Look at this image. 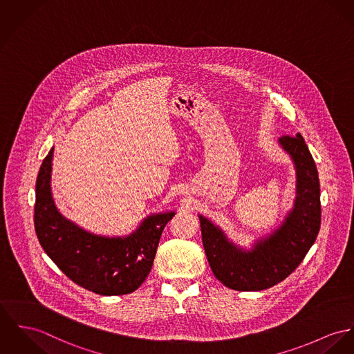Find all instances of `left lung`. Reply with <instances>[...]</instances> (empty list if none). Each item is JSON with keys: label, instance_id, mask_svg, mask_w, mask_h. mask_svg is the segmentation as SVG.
I'll return each instance as SVG.
<instances>
[{"label": "left lung", "instance_id": "obj_1", "mask_svg": "<svg viewBox=\"0 0 354 354\" xmlns=\"http://www.w3.org/2000/svg\"><path fill=\"white\" fill-rule=\"evenodd\" d=\"M277 142L292 160L297 185L292 207L270 233L243 246L209 218L198 216L212 271L236 291H261L284 280L303 261L321 227L318 169L304 138L297 133L280 137Z\"/></svg>", "mask_w": 354, "mask_h": 354}]
</instances>
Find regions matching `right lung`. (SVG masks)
Returning a JSON list of instances; mask_svg holds the SVG:
<instances>
[{
    "label": "right lung",
    "mask_w": 354,
    "mask_h": 354,
    "mask_svg": "<svg viewBox=\"0 0 354 354\" xmlns=\"http://www.w3.org/2000/svg\"><path fill=\"white\" fill-rule=\"evenodd\" d=\"M54 147L36 180L35 230L39 243L59 270L74 283L98 295L136 291L151 272L167 222L175 212L152 213L125 236H102L64 217L51 190Z\"/></svg>",
    "instance_id": "1"
}]
</instances>
